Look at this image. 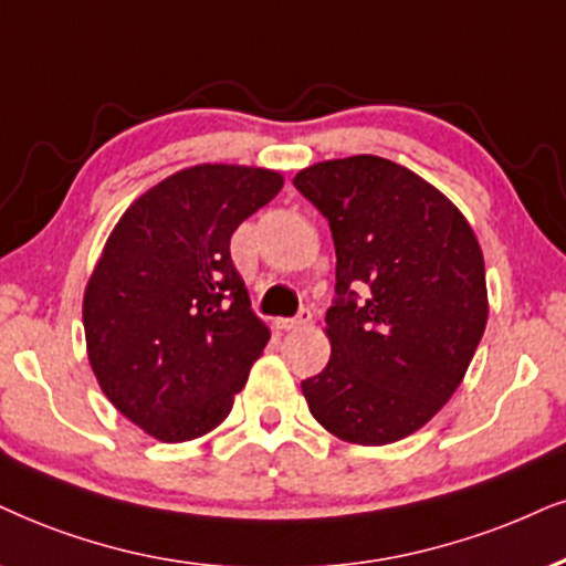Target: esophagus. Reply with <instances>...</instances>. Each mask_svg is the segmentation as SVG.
<instances>
[{
  "instance_id": "1",
  "label": "esophagus",
  "mask_w": 566,
  "mask_h": 566,
  "mask_svg": "<svg viewBox=\"0 0 566 566\" xmlns=\"http://www.w3.org/2000/svg\"><path fill=\"white\" fill-rule=\"evenodd\" d=\"M311 324V311L307 307H300V313L295 318H279L276 326L282 328V332H295V328H303Z\"/></svg>"
}]
</instances>
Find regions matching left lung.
<instances>
[{"instance_id": "8db88e82", "label": "left lung", "mask_w": 566, "mask_h": 566, "mask_svg": "<svg viewBox=\"0 0 566 566\" xmlns=\"http://www.w3.org/2000/svg\"><path fill=\"white\" fill-rule=\"evenodd\" d=\"M295 188L328 219L336 250L332 357L303 381L307 407L342 441L405 439L449 402L485 332L473 227L431 182L381 156L318 161Z\"/></svg>"}]
</instances>
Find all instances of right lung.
<instances>
[{
    "mask_svg": "<svg viewBox=\"0 0 566 566\" xmlns=\"http://www.w3.org/2000/svg\"><path fill=\"white\" fill-rule=\"evenodd\" d=\"M282 185L271 169L198 164L143 192L106 240L85 347L106 399L154 439L213 431L266 347L230 240Z\"/></svg>",
    "mask_w": 566,
    "mask_h": 566,
    "instance_id": "obj_1",
    "label": "right lung"
}]
</instances>
